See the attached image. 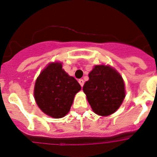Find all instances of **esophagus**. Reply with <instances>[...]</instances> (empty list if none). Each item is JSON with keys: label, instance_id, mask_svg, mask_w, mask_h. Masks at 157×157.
Returning a JSON list of instances; mask_svg holds the SVG:
<instances>
[{"label": "esophagus", "instance_id": "obj_1", "mask_svg": "<svg viewBox=\"0 0 157 157\" xmlns=\"http://www.w3.org/2000/svg\"><path fill=\"white\" fill-rule=\"evenodd\" d=\"M78 82H79V83L80 84V86H81L83 87V85H84V80H82V79H80V80H78Z\"/></svg>", "mask_w": 157, "mask_h": 157}]
</instances>
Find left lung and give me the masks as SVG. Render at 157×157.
Here are the masks:
<instances>
[{
    "instance_id": "8db88e82",
    "label": "left lung",
    "mask_w": 157,
    "mask_h": 157,
    "mask_svg": "<svg viewBox=\"0 0 157 157\" xmlns=\"http://www.w3.org/2000/svg\"><path fill=\"white\" fill-rule=\"evenodd\" d=\"M83 90L96 114L109 116L120 108L126 96L123 77L108 65H95Z\"/></svg>"
}]
</instances>
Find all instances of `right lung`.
<instances>
[{
	"instance_id": "add662e5",
	"label": "right lung",
	"mask_w": 157,
	"mask_h": 157,
	"mask_svg": "<svg viewBox=\"0 0 157 157\" xmlns=\"http://www.w3.org/2000/svg\"><path fill=\"white\" fill-rule=\"evenodd\" d=\"M80 90L78 82L62 69L61 62H52L37 78L34 95L44 113L53 118H62L69 112L74 96Z\"/></svg>"
}]
</instances>
